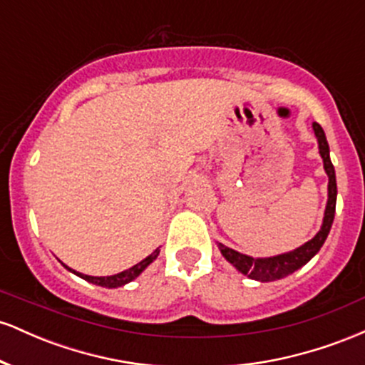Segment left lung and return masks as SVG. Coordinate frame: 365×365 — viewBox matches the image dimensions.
<instances>
[{
	"mask_svg": "<svg viewBox=\"0 0 365 365\" xmlns=\"http://www.w3.org/2000/svg\"><path fill=\"white\" fill-rule=\"evenodd\" d=\"M312 130L317 139V145H319V154L322 158V165H324V171L328 175V202H326L324 217H322L319 232L311 240L305 242L304 245L297 247L290 252L271 255V257H250V255L237 252V250L217 242V249L223 254L226 261L232 264L237 271H240L242 274H245L247 278L255 279V282H276V279H282L284 276L295 273L297 269L305 266L314 255L319 252L322 244L328 238L331 225H333L334 220V209H336V175H334V166L329 158V145L328 140H326L324 130L316 121L312 123Z\"/></svg>",
	"mask_w": 365,
	"mask_h": 365,
	"instance_id": "obj_1",
	"label": "left lung"
}]
</instances>
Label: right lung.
I'll return each mask as SVG.
<instances>
[{
	"label": "right lung",
	"mask_w": 365,
	"mask_h": 365,
	"mask_svg": "<svg viewBox=\"0 0 365 365\" xmlns=\"http://www.w3.org/2000/svg\"><path fill=\"white\" fill-rule=\"evenodd\" d=\"M158 255H159V247H158L156 250H154L153 254H149L148 257L142 259L140 262H137L135 266L128 267V269L121 271V273H116V274H113V276H89V274H82V273H78V271L72 269V267L66 266V264H63L61 261L60 262L66 267V269L70 271V273L77 274L78 278L86 279V282H89L92 284H98V287H104V288H118V287H123V284H127L130 282H133V279H135L137 276H140L142 271H144L150 262L156 261Z\"/></svg>",
	"instance_id": "add662e5"
}]
</instances>
